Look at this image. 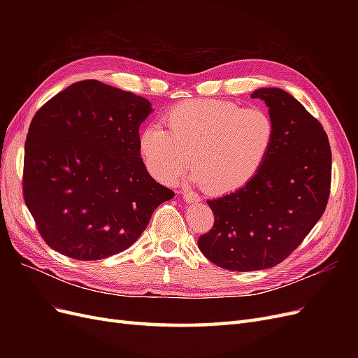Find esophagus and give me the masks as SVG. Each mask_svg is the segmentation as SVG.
I'll return each instance as SVG.
<instances>
[{"instance_id":"1","label":"esophagus","mask_w":358,"mask_h":358,"mask_svg":"<svg viewBox=\"0 0 358 358\" xmlns=\"http://www.w3.org/2000/svg\"><path fill=\"white\" fill-rule=\"evenodd\" d=\"M180 194H182L183 200H185L187 203H197V201H200V197L197 196L196 192H192V191H182Z\"/></svg>"}]
</instances>
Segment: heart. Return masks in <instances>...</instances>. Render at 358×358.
<instances>
[{
    "label": "heart",
    "instance_id": "heart-1",
    "mask_svg": "<svg viewBox=\"0 0 358 358\" xmlns=\"http://www.w3.org/2000/svg\"><path fill=\"white\" fill-rule=\"evenodd\" d=\"M164 128L146 127L138 150L148 171L170 182L192 161L188 179L208 183L222 194L248 185L264 166L275 145L273 119L262 109H243L233 101L199 99L166 113Z\"/></svg>",
    "mask_w": 358,
    "mask_h": 358
}]
</instances>
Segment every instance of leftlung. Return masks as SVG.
Wrapping results in <instances>:
<instances>
[{
	"label": "left lung",
	"mask_w": 358,
	"mask_h": 358,
	"mask_svg": "<svg viewBox=\"0 0 358 358\" xmlns=\"http://www.w3.org/2000/svg\"><path fill=\"white\" fill-rule=\"evenodd\" d=\"M276 128L275 145L258 175L241 189L209 200L215 216L199 248L212 263L236 272L270 268L305 239L326 210L331 150L321 124L294 96L258 88Z\"/></svg>",
	"instance_id": "obj_1"
}]
</instances>
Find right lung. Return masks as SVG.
Here are the masks:
<instances>
[{
  "label": "right lung",
  "mask_w": 358,
  "mask_h": 358,
  "mask_svg": "<svg viewBox=\"0 0 358 358\" xmlns=\"http://www.w3.org/2000/svg\"><path fill=\"white\" fill-rule=\"evenodd\" d=\"M152 112L133 92L83 80L32 117L24 197L52 249L85 262L122 252L175 197L149 175L138 150V128Z\"/></svg>",
  "instance_id": "add662e5"
}]
</instances>
